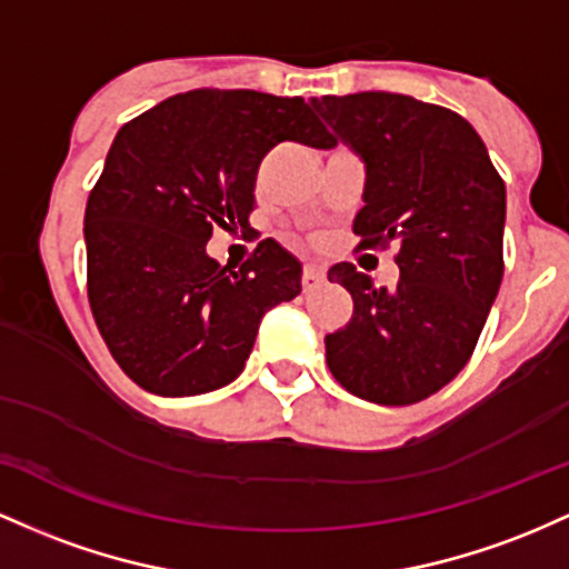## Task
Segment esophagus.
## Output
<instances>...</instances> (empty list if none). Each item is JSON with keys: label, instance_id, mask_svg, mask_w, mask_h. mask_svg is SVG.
<instances>
[{"label": "esophagus", "instance_id": "obj_1", "mask_svg": "<svg viewBox=\"0 0 569 569\" xmlns=\"http://www.w3.org/2000/svg\"><path fill=\"white\" fill-rule=\"evenodd\" d=\"M301 284H303V292L319 290V287L325 284V271H319L315 266H306L301 273Z\"/></svg>", "mask_w": 569, "mask_h": 569}]
</instances>
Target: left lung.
Wrapping results in <instances>:
<instances>
[{
    "instance_id": "obj_1",
    "label": "left lung",
    "mask_w": 569,
    "mask_h": 569,
    "mask_svg": "<svg viewBox=\"0 0 569 569\" xmlns=\"http://www.w3.org/2000/svg\"><path fill=\"white\" fill-rule=\"evenodd\" d=\"M311 107L333 144L366 163L360 247H400L392 290L352 263L328 271L355 301L352 319L325 336L328 368L370 403H419L465 368L500 290L506 182L473 126L446 107L385 91Z\"/></svg>"
}]
</instances>
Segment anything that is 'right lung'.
<instances>
[{"label":"right lung","instance_id":"add662e5","mask_svg":"<svg viewBox=\"0 0 569 569\" xmlns=\"http://www.w3.org/2000/svg\"><path fill=\"white\" fill-rule=\"evenodd\" d=\"M279 142L333 147L301 96L201 88L118 131L86 207L88 301L123 373L163 398L231 385L260 319L301 292L273 239L241 268L207 254L214 228L250 231L258 166Z\"/></svg>","mask_w":569,"mask_h":569}]
</instances>
